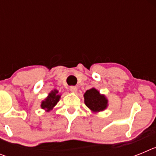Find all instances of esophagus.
<instances>
[{
  "label": "esophagus",
  "instance_id": "esophagus-1",
  "mask_svg": "<svg viewBox=\"0 0 156 156\" xmlns=\"http://www.w3.org/2000/svg\"><path fill=\"white\" fill-rule=\"evenodd\" d=\"M70 91L73 93H76L77 91V87L75 86H71L70 87Z\"/></svg>",
  "mask_w": 156,
  "mask_h": 156
}]
</instances>
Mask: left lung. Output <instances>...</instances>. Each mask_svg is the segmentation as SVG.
Masks as SVG:
<instances>
[{
	"label": "left lung",
	"instance_id": "obj_1",
	"mask_svg": "<svg viewBox=\"0 0 156 156\" xmlns=\"http://www.w3.org/2000/svg\"><path fill=\"white\" fill-rule=\"evenodd\" d=\"M84 103L87 108L94 112H98L105 109L108 106V99L105 96L101 94L95 88H91L85 92Z\"/></svg>",
	"mask_w": 156,
	"mask_h": 156
}]
</instances>
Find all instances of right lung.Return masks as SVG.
Wrapping results in <instances>:
<instances>
[{"instance_id":"add662e5","label":"right lung","mask_w":156,"mask_h":156,"mask_svg":"<svg viewBox=\"0 0 156 156\" xmlns=\"http://www.w3.org/2000/svg\"><path fill=\"white\" fill-rule=\"evenodd\" d=\"M60 98H61V95L58 94V90H52L51 93H49L48 97L41 102V108L45 109L47 112H49L57 105Z\"/></svg>"}]
</instances>
